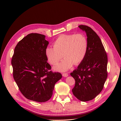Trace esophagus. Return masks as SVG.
<instances>
[{"instance_id": "34e87169", "label": "esophagus", "mask_w": 121, "mask_h": 121, "mask_svg": "<svg viewBox=\"0 0 121 121\" xmlns=\"http://www.w3.org/2000/svg\"><path fill=\"white\" fill-rule=\"evenodd\" d=\"M68 75H69V74L68 73H62V76L63 77H67Z\"/></svg>"}]
</instances>
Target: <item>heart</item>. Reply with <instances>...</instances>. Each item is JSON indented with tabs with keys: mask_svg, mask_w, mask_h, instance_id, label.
Masks as SVG:
<instances>
[{
	"mask_svg": "<svg viewBox=\"0 0 121 121\" xmlns=\"http://www.w3.org/2000/svg\"><path fill=\"white\" fill-rule=\"evenodd\" d=\"M88 40L82 33L62 34L53 43V47H48L45 54L51 65H56L61 59L65 60L56 65L55 69L64 72L72 68L73 64L78 65L85 58L88 50Z\"/></svg>",
	"mask_w": 121,
	"mask_h": 121,
	"instance_id": "obj_1",
	"label": "heart"
}]
</instances>
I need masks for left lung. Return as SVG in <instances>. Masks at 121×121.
Segmentation results:
<instances>
[{"instance_id": "obj_1", "label": "left lung", "mask_w": 121, "mask_h": 121, "mask_svg": "<svg viewBox=\"0 0 121 121\" xmlns=\"http://www.w3.org/2000/svg\"><path fill=\"white\" fill-rule=\"evenodd\" d=\"M78 27L86 32L88 47L84 60L70 73L75 81L72 92L81 101H88L94 99L104 88L108 76V57L96 33L86 25Z\"/></svg>"}]
</instances>
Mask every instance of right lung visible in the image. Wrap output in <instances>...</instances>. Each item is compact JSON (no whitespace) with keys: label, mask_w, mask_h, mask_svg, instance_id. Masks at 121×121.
<instances>
[{"label":"right lung","mask_w":121,"mask_h":121,"mask_svg":"<svg viewBox=\"0 0 121 121\" xmlns=\"http://www.w3.org/2000/svg\"><path fill=\"white\" fill-rule=\"evenodd\" d=\"M48 44L44 35L30 33L17 43L12 58L13 76L19 90L36 102L49 100L55 84L62 78L60 73L50 71L45 54Z\"/></svg>","instance_id":"obj_1"}]
</instances>
